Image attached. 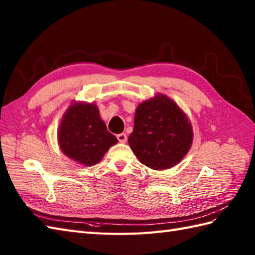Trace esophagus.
I'll return each mask as SVG.
<instances>
[{
  "label": "esophagus",
  "mask_w": 255,
  "mask_h": 255,
  "mask_svg": "<svg viewBox=\"0 0 255 255\" xmlns=\"http://www.w3.org/2000/svg\"><path fill=\"white\" fill-rule=\"evenodd\" d=\"M117 139H118V141L119 142H122V143H125L127 141V136H126V133H118L117 134Z\"/></svg>",
  "instance_id": "34e87169"
}]
</instances>
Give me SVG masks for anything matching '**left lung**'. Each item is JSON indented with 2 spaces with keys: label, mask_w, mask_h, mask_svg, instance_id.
I'll return each instance as SVG.
<instances>
[{
  "label": "left lung",
  "mask_w": 255,
  "mask_h": 255,
  "mask_svg": "<svg viewBox=\"0 0 255 255\" xmlns=\"http://www.w3.org/2000/svg\"><path fill=\"white\" fill-rule=\"evenodd\" d=\"M193 136L186 114L169 96L159 93L137 106L128 143L142 164L166 170L184 159Z\"/></svg>",
  "instance_id": "8db88e82"
}]
</instances>
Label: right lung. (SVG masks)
<instances>
[{"instance_id":"add662e5","label":"right lung","mask_w":255,"mask_h":255,"mask_svg":"<svg viewBox=\"0 0 255 255\" xmlns=\"http://www.w3.org/2000/svg\"><path fill=\"white\" fill-rule=\"evenodd\" d=\"M117 141L107 130L94 103L73 102L58 128V143L62 152L85 166L99 163Z\"/></svg>"}]
</instances>
